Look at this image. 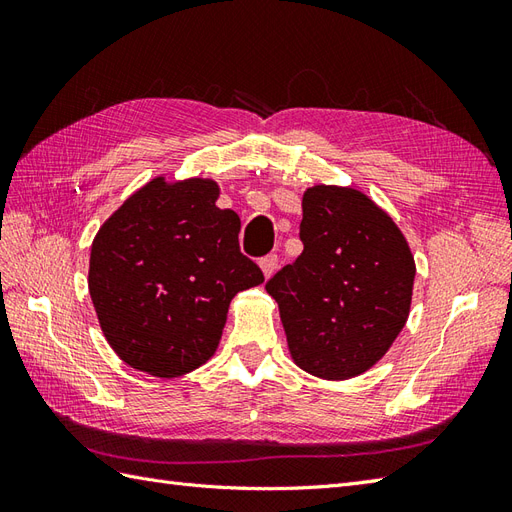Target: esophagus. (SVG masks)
Wrapping results in <instances>:
<instances>
[{"label":"esophagus","mask_w":512,"mask_h":512,"mask_svg":"<svg viewBox=\"0 0 512 512\" xmlns=\"http://www.w3.org/2000/svg\"><path fill=\"white\" fill-rule=\"evenodd\" d=\"M277 265H280V258H277L275 254H269V256H265V258L260 260V269H262V275H265L267 280H269V277H271V275L277 271Z\"/></svg>","instance_id":"34e87169"}]
</instances>
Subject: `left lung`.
Here are the masks:
<instances>
[{
    "label": "left lung",
    "mask_w": 512,
    "mask_h": 512,
    "mask_svg": "<svg viewBox=\"0 0 512 512\" xmlns=\"http://www.w3.org/2000/svg\"><path fill=\"white\" fill-rule=\"evenodd\" d=\"M301 256L267 282L294 365L322 380L365 374L406 327L416 265L404 232L365 192H303Z\"/></svg>",
    "instance_id": "1"
}]
</instances>
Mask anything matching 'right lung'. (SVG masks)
Returning a JSON list of instances; mask_svg holds the SVG:
<instances>
[{
  "instance_id": "1",
  "label": "right lung",
  "mask_w": 512,
  "mask_h": 512,
  "mask_svg": "<svg viewBox=\"0 0 512 512\" xmlns=\"http://www.w3.org/2000/svg\"><path fill=\"white\" fill-rule=\"evenodd\" d=\"M220 185L160 175L138 188L91 243L89 294L121 361L177 378L218 350L235 294L265 282L239 250L241 220Z\"/></svg>"
}]
</instances>
